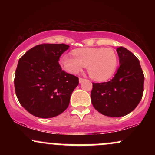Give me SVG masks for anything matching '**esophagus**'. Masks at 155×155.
I'll list each match as a JSON object with an SVG mask.
<instances>
[{
	"label": "esophagus",
	"mask_w": 155,
	"mask_h": 155,
	"mask_svg": "<svg viewBox=\"0 0 155 155\" xmlns=\"http://www.w3.org/2000/svg\"><path fill=\"white\" fill-rule=\"evenodd\" d=\"M84 79H83V78H79V83H82L84 81Z\"/></svg>",
	"instance_id": "34e87169"
}]
</instances>
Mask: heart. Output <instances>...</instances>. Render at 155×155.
Returning <instances> with one entry per match:
<instances>
[{
    "label": "heart",
    "instance_id": "heart-1",
    "mask_svg": "<svg viewBox=\"0 0 155 155\" xmlns=\"http://www.w3.org/2000/svg\"><path fill=\"white\" fill-rule=\"evenodd\" d=\"M72 54L74 56L63 54L60 58V65L70 74H78L87 65L90 77L104 81L110 79L117 71L118 58L111 48H79L74 49Z\"/></svg>",
    "mask_w": 155,
    "mask_h": 155
}]
</instances>
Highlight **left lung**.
<instances>
[{
	"mask_svg": "<svg viewBox=\"0 0 155 155\" xmlns=\"http://www.w3.org/2000/svg\"><path fill=\"white\" fill-rule=\"evenodd\" d=\"M120 67L108 82L92 83V106L107 117L128 114L138 106L143 92L144 76L139 60L123 47L117 49Z\"/></svg>",
	"mask_w": 155,
	"mask_h": 155,
	"instance_id": "1",
	"label": "left lung"
}]
</instances>
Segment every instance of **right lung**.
Returning <instances> with one entry per match:
<instances>
[{
	"instance_id": "1",
	"label": "right lung",
	"mask_w": 155,
	"mask_h": 155,
	"mask_svg": "<svg viewBox=\"0 0 155 155\" xmlns=\"http://www.w3.org/2000/svg\"><path fill=\"white\" fill-rule=\"evenodd\" d=\"M69 48L64 44H44L29 49L19 60L15 87L23 108L39 118H51L68 106L79 78L62 70L60 57Z\"/></svg>"
}]
</instances>
